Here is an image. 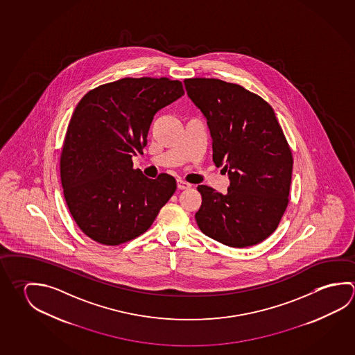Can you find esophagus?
Returning a JSON list of instances; mask_svg holds the SVG:
<instances>
[{"mask_svg": "<svg viewBox=\"0 0 355 355\" xmlns=\"http://www.w3.org/2000/svg\"><path fill=\"white\" fill-rule=\"evenodd\" d=\"M177 187H178V189H188V188L192 187V184L188 183L186 180H177Z\"/></svg>", "mask_w": 355, "mask_h": 355, "instance_id": "1", "label": "esophagus"}]
</instances>
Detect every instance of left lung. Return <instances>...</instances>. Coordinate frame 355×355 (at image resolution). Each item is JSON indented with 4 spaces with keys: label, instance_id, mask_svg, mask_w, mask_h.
<instances>
[{
    "label": "left lung",
    "instance_id": "1",
    "mask_svg": "<svg viewBox=\"0 0 355 355\" xmlns=\"http://www.w3.org/2000/svg\"><path fill=\"white\" fill-rule=\"evenodd\" d=\"M187 94L207 119L213 162L225 164L227 193L197 187L205 236L233 248L263 242L289 203L293 155L273 108L261 96L217 78H186Z\"/></svg>",
    "mask_w": 355,
    "mask_h": 355
}]
</instances>
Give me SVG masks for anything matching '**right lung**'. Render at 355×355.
Instances as JSON below:
<instances>
[{
    "label": "right lung",
    "instance_id": "right-lung-1",
    "mask_svg": "<svg viewBox=\"0 0 355 355\" xmlns=\"http://www.w3.org/2000/svg\"><path fill=\"white\" fill-rule=\"evenodd\" d=\"M184 94L167 77H125L82 97L60 158L63 196L80 230L105 245L144 234L177 189L172 175L150 180L133 168L157 111Z\"/></svg>",
    "mask_w": 355,
    "mask_h": 355
}]
</instances>
